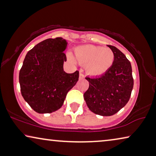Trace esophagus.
Listing matches in <instances>:
<instances>
[{"label":"esophagus","instance_id":"1","mask_svg":"<svg viewBox=\"0 0 156 156\" xmlns=\"http://www.w3.org/2000/svg\"><path fill=\"white\" fill-rule=\"evenodd\" d=\"M84 78V75L82 74V71H80V80H82V79Z\"/></svg>","mask_w":156,"mask_h":156}]
</instances>
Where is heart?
Instances as JSON below:
<instances>
[{"mask_svg":"<svg viewBox=\"0 0 156 156\" xmlns=\"http://www.w3.org/2000/svg\"><path fill=\"white\" fill-rule=\"evenodd\" d=\"M76 59L81 64H86V71L91 76H101L112 67L115 60L114 53L109 48L94 45L77 47L74 51ZM69 59L74 58L69 55Z\"/></svg>","mask_w":156,"mask_h":156,"instance_id":"1","label":"heart"}]
</instances>
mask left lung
<instances>
[{"label":"left lung","instance_id":"1","mask_svg":"<svg viewBox=\"0 0 156 156\" xmlns=\"http://www.w3.org/2000/svg\"><path fill=\"white\" fill-rule=\"evenodd\" d=\"M108 46L114 53L113 64L101 76L86 77L89 87L83 94L89 110L101 116L113 115L125 107L134 86L130 62L116 47Z\"/></svg>","mask_w":156,"mask_h":156}]
</instances>
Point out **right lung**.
I'll use <instances>...</instances> for the list:
<instances>
[{"label":"right lung","mask_w":156,"mask_h":156,"mask_svg":"<svg viewBox=\"0 0 156 156\" xmlns=\"http://www.w3.org/2000/svg\"><path fill=\"white\" fill-rule=\"evenodd\" d=\"M67 42L61 37L40 42L25 56L20 71L22 96L38 113H51L62 107L67 94L79 80V71L67 74L64 51Z\"/></svg>","instance_id":"right-lung-1"}]
</instances>
